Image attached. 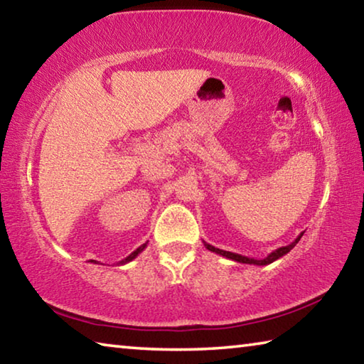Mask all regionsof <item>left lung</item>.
Returning a JSON list of instances; mask_svg holds the SVG:
<instances>
[{
    "instance_id": "1",
    "label": "left lung",
    "mask_w": 364,
    "mask_h": 364,
    "mask_svg": "<svg viewBox=\"0 0 364 364\" xmlns=\"http://www.w3.org/2000/svg\"><path fill=\"white\" fill-rule=\"evenodd\" d=\"M301 236H304V232H300V236H297V239H295L294 242H291V244H289V245H284V247H279V249L273 250V252H271V254H269L268 257L262 258V260H257V258H249V257H244V255H241V254H234V252L221 250V249L213 247V245L207 244V242H204V245H205V247H207L208 250H210V252H215V254H218V255L225 257V258H230V260L239 262V263H247V264H258V267H264V264H269V263H273V262L278 260V258H281L282 255H286L287 252H291V250L295 247V245H297V242L300 241V237H301Z\"/></svg>"
}]
</instances>
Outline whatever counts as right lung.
I'll return each instance as SVG.
<instances>
[{
    "instance_id": "obj_1",
    "label": "right lung",
    "mask_w": 364,
    "mask_h": 364,
    "mask_svg": "<svg viewBox=\"0 0 364 364\" xmlns=\"http://www.w3.org/2000/svg\"><path fill=\"white\" fill-rule=\"evenodd\" d=\"M146 247H147V242H144L143 245H139V247H138L136 250H134V252H132V254L128 255L127 258H123V260L120 262V264H125V263H128V262H132L133 258H136V257L141 254V252H143ZM93 262H95V260H93Z\"/></svg>"
}]
</instances>
